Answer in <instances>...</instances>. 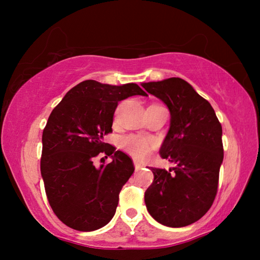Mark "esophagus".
Masks as SVG:
<instances>
[{
	"label": "esophagus",
	"instance_id": "esophagus-1",
	"mask_svg": "<svg viewBox=\"0 0 260 260\" xmlns=\"http://www.w3.org/2000/svg\"><path fill=\"white\" fill-rule=\"evenodd\" d=\"M134 166H135V170L136 171H139V170H141L143 167V165L141 164V162H139V161H136V160H134Z\"/></svg>",
	"mask_w": 260,
	"mask_h": 260
}]
</instances>
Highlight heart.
Instances as JSON below:
<instances>
[{"instance_id":"obj_1","label":"heart","mask_w":260,"mask_h":260,"mask_svg":"<svg viewBox=\"0 0 260 260\" xmlns=\"http://www.w3.org/2000/svg\"><path fill=\"white\" fill-rule=\"evenodd\" d=\"M122 147L127 152L133 155L136 158H146L150 153L153 147V142L151 140L141 138V136H127L121 141Z\"/></svg>"}]
</instances>
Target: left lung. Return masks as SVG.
<instances>
[{
    "label": "left lung",
    "instance_id": "1",
    "mask_svg": "<svg viewBox=\"0 0 260 260\" xmlns=\"http://www.w3.org/2000/svg\"><path fill=\"white\" fill-rule=\"evenodd\" d=\"M142 87L170 110V129L159 153L175 164L169 171L151 167L153 181L144 193L147 210L164 226H188L208 212L217 195L223 159L221 124L208 101L181 78Z\"/></svg>",
    "mask_w": 260,
    "mask_h": 260
}]
</instances>
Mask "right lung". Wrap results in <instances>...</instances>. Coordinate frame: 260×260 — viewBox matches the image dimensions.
I'll return each instance as SVG.
<instances>
[{
  "label": "right lung",
  "instance_id": "right-lung-1",
  "mask_svg": "<svg viewBox=\"0 0 260 260\" xmlns=\"http://www.w3.org/2000/svg\"><path fill=\"white\" fill-rule=\"evenodd\" d=\"M134 95L148 96L136 83L111 86L86 80L70 89L48 118L41 175L52 211L73 230L96 231L116 213L119 192L134 165L103 138L112 132L118 102ZM100 153L111 155L113 161L96 169L92 159Z\"/></svg>",
  "mask_w": 260,
  "mask_h": 260
}]
</instances>
